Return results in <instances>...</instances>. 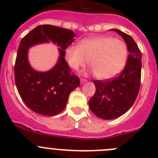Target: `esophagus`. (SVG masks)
Returning <instances> with one entry per match:
<instances>
[{
  "instance_id": "1",
  "label": "esophagus",
  "mask_w": 158,
  "mask_h": 158,
  "mask_svg": "<svg viewBox=\"0 0 158 158\" xmlns=\"http://www.w3.org/2000/svg\"><path fill=\"white\" fill-rule=\"evenodd\" d=\"M86 81H87V80H85V79H81V84H84V83H85Z\"/></svg>"
}]
</instances>
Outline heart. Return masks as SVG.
Returning <instances> with one entry per match:
<instances>
[{
  "label": "heart",
  "instance_id": "1",
  "mask_svg": "<svg viewBox=\"0 0 158 158\" xmlns=\"http://www.w3.org/2000/svg\"><path fill=\"white\" fill-rule=\"evenodd\" d=\"M66 61L73 70L84 67L88 61L94 75L109 80L121 72L126 64L128 50L126 43L110 36H95L81 40L78 46H68Z\"/></svg>",
  "mask_w": 158,
  "mask_h": 158
}]
</instances>
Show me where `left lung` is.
Here are the masks:
<instances>
[{
	"label": "left lung",
	"mask_w": 158,
	"mask_h": 158,
	"mask_svg": "<svg viewBox=\"0 0 158 158\" xmlns=\"http://www.w3.org/2000/svg\"><path fill=\"white\" fill-rule=\"evenodd\" d=\"M126 42L129 52L123 72L113 79L94 81L96 92L89 100L94 115L103 119H113L126 113L137 98L141 84V52L132 37L113 29Z\"/></svg>",
	"instance_id": "obj_1"
}]
</instances>
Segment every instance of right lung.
Instances as JSON below:
<instances>
[{"label": "right lung", "instance_id": "obj_1", "mask_svg": "<svg viewBox=\"0 0 158 158\" xmlns=\"http://www.w3.org/2000/svg\"><path fill=\"white\" fill-rule=\"evenodd\" d=\"M71 30L52 25H40L31 30L19 43L14 67L15 83L24 103L38 114L53 116L64 110L69 94L80 85L79 77L71 74L64 58L65 49L74 42ZM52 41L59 46L60 57L49 71L38 72L31 67L28 48Z\"/></svg>", "mask_w": 158, "mask_h": 158}]
</instances>
